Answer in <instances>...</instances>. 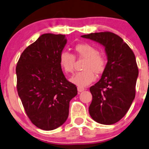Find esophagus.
I'll list each match as a JSON object with an SVG mask.
<instances>
[{
	"label": "esophagus",
	"instance_id": "esophagus-1",
	"mask_svg": "<svg viewBox=\"0 0 149 149\" xmlns=\"http://www.w3.org/2000/svg\"><path fill=\"white\" fill-rule=\"evenodd\" d=\"M84 90H85V88H83V87H79V86L78 87V91L79 92H83V91H84Z\"/></svg>",
	"mask_w": 149,
	"mask_h": 149
}]
</instances>
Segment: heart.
Wrapping results in <instances>:
<instances>
[{
    "label": "heart",
    "mask_w": 149,
    "mask_h": 149,
    "mask_svg": "<svg viewBox=\"0 0 149 149\" xmlns=\"http://www.w3.org/2000/svg\"><path fill=\"white\" fill-rule=\"evenodd\" d=\"M77 56L85 58L83 65V71L75 73L71 78L73 83L80 87H85L95 79V72L100 74L104 71L106 58L104 54L99 52L95 46L88 43L78 44L75 47ZM75 57L66 51H63L59 55V65L66 73H71L73 70Z\"/></svg>",
    "instance_id": "heart-1"
}]
</instances>
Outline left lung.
Instances as JSON below:
<instances>
[{
    "mask_svg": "<svg viewBox=\"0 0 149 149\" xmlns=\"http://www.w3.org/2000/svg\"><path fill=\"white\" fill-rule=\"evenodd\" d=\"M81 37L103 45L108 60L101 79L90 88V115L100 124H114L125 115L134 99L139 74L134 54L120 37L111 32Z\"/></svg>",
    "mask_w": 149,
    "mask_h": 149,
    "instance_id": "1",
    "label": "left lung"
}]
</instances>
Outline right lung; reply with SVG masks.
Masks as SVG:
<instances>
[{
  "instance_id": "add662e5",
  "label": "right lung",
  "mask_w": 149,
  "mask_h": 149,
  "mask_svg": "<svg viewBox=\"0 0 149 149\" xmlns=\"http://www.w3.org/2000/svg\"><path fill=\"white\" fill-rule=\"evenodd\" d=\"M66 42L65 35L42 34L24 50L17 65L19 97L32 123L43 130L66 122L70 101L78 94L59 65Z\"/></svg>"
}]
</instances>
